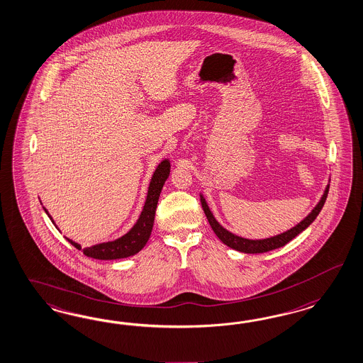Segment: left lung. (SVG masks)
<instances>
[{"label":"left lung","mask_w":363,"mask_h":363,"mask_svg":"<svg viewBox=\"0 0 363 363\" xmlns=\"http://www.w3.org/2000/svg\"><path fill=\"white\" fill-rule=\"evenodd\" d=\"M329 186H330V184L326 186L325 194H323V196L320 200V203L317 204V207L314 208L311 213L301 221L300 224H297L296 227H293L289 230H286V232H284L281 235H277L274 238H264V240H248V238H238L236 235L230 233L227 229L223 228L216 221V218H213V215L211 213L204 197H200V200H201V207L204 209V213L207 216L211 227L213 229V232L216 233V236L225 245H228L229 248L235 249V250H238V252H244V253H264V252H269V250H273V249L284 247L285 244L289 242L290 240H293L297 235H300L303 229H306L311 225V223L314 221V218H317L318 213L321 212L322 207H323V204L326 201V197H328Z\"/></svg>","instance_id":"8db88e82"}]
</instances>
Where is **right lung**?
I'll use <instances>...</instances> for the list:
<instances>
[{"label":"right lung","instance_id":"obj_1","mask_svg":"<svg viewBox=\"0 0 363 363\" xmlns=\"http://www.w3.org/2000/svg\"><path fill=\"white\" fill-rule=\"evenodd\" d=\"M169 167H171L169 162L163 160L156 168L154 177L151 179V183L148 186V194H147L142 215L136 221L134 228L131 229L128 233H125V236H122L115 241L96 244L93 247H89V248H82L73 240L66 238L67 241L75 248L82 250L84 256L96 259H125V257L136 255L139 250L143 249L150 238V235H151V230L154 227V220H155L157 200L160 196L162 188L164 186V182L169 175ZM45 212L48 213L46 209H45ZM48 216L52 220V216L49 213H48Z\"/></svg>","mask_w":363,"mask_h":363}]
</instances>
